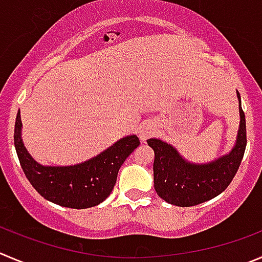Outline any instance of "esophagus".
<instances>
[{
    "label": "esophagus",
    "instance_id": "34e87169",
    "mask_svg": "<svg viewBox=\"0 0 262 262\" xmlns=\"http://www.w3.org/2000/svg\"><path fill=\"white\" fill-rule=\"evenodd\" d=\"M154 134V128L151 126H143L140 129V139L141 140H146L150 138Z\"/></svg>",
    "mask_w": 262,
    "mask_h": 262
}]
</instances>
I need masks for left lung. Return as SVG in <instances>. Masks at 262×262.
I'll return each mask as SVG.
<instances>
[{"instance_id":"left-lung-1","label":"left lung","mask_w":262,"mask_h":262,"mask_svg":"<svg viewBox=\"0 0 262 262\" xmlns=\"http://www.w3.org/2000/svg\"><path fill=\"white\" fill-rule=\"evenodd\" d=\"M241 124L233 150L225 157L207 164H193L184 161L168 144L149 139L148 145L154 150V189L157 194L179 207H190L215 198L223 193L238 171L247 145L246 116L241 106Z\"/></svg>"}]
</instances>
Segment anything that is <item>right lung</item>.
<instances>
[{
    "instance_id": "1",
    "label": "right lung",
    "mask_w": 262,
    "mask_h": 262,
    "mask_svg": "<svg viewBox=\"0 0 262 262\" xmlns=\"http://www.w3.org/2000/svg\"><path fill=\"white\" fill-rule=\"evenodd\" d=\"M17 112L14 144L27 179L43 198L69 208H89L101 203L113 190L122 163L139 145L138 136H127L84 163L68 167H45L27 151L20 136Z\"/></svg>"
}]
</instances>
